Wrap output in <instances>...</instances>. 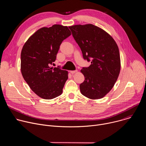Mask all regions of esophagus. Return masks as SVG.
<instances>
[{
  "label": "esophagus",
  "mask_w": 146,
  "mask_h": 146,
  "mask_svg": "<svg viewBox=\"0 0 146 146\" xmlns=\"http://www.w3.org/2000/svg\"><path fill=\"white\" fill-rule=\"evenodd\" d=\"M76 72H77V70H72V71H70V73H72V74H74L75 73H76Z\"/></svg>",
  "instance_id": "esophagus-1"
}]
</instances>
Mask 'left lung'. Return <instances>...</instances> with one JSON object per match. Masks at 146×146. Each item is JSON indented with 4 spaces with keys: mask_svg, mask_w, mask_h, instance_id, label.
Returning a JSON list of instances; mask_svg holds the SVG:
<instances>
[{
    "mask_svg": "<svg viewBox=\"0 0 146 146\" xmlns=\"http://www.w3.org/2000/svg\"><path fill=\"white\" fill-rule=\"evenodd\" d=\"M69 28L83 58L91 60L89 67L81 70L85 80L80 85V92L91 99H101L113 88L120 72L118 46L108 33L92 24Z\"/></svg>",
    "mask_w": 146,
    "mask_h": 146,
    "instance_id": "8db88e82",
    "label": "left lung"
}]
</instances>
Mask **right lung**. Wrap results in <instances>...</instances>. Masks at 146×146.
Returning a JSON list of instances; mask_svg holds the SVG:
<instances>
[{
    "instance_id": "add662e5",
    "label": "right lung",
    "mask_w": 146,
    "mask_h": 146,
    "mask_svg": "<svg viewBox=\"0 0 146 146\" xmlns=\"http://www.w3.org/2000/svg\"><path fill=\"white\" fill-rule=\"evenodd\" d=\"M71 35L66 26L55 24L35 32L21 54V71L31 89L39 97L52 99L60 95L68 72L50 66L55 61L62 41Z\"/></svg>"
}]
</instances>
